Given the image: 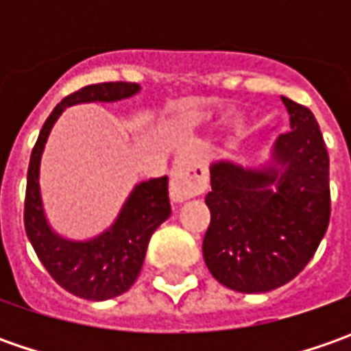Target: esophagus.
<instances>
[{
  "instance_id": "esophagus-1",
  "label": "esophagus",
  "mask_w": 351,
  "mask_h": 351,
  "mask_svg": "<svg viewBox=\"0 0 351 351\" xmlns=\"http://www.w3.org/2000/svg\"><path fill=\"white\" fill-rule=\"evenodd\" d=\"M207 187V176L203 169H197L193 166L182 164L180 168L171 173L169 182V197L173 203H183L191 197L203 193Z\"/></svg>"
}]
</instances>
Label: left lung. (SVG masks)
I'll use <instances>...</instances> for the list:
<instances>
[{"instance_id":"obj_1","label":"left lung","mask_w":351,"mask_h":351,"mask_svg":"<svg viewBox=\"0 0 351 351\" xmlns=\"http://www.w3.org/2000/svg\"><path fill=\"white\" fill-rule=\"evenodd\" d=\"M281 101L291 130L262 164H210L203 258L219 283L240 293H267L299 276L330 221V160L317 119L299 103Z\"/></svg>"}]
</instances>
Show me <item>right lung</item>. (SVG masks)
<instances>
[{
  "label": "right lung",
  "instance_id": "obj_1",
  "mask_svg": "<svg viewBox=\"0 0 351 351\" xmlns=\"http://www.w3.org/2000/svg\"><path fill=\"white\" fill-rule=\"evenodd\" d=\"M141 93L138 84L109 82L86 86L64 97L40 128L34 144L25 195V230L38 260L52 279L75 297L107 301L127 293L141 274L148 242L154 230L171 215L168 178L136 183L113 224L86 240L66 238L48 223L40 193V160L50 130L66 107L80 103H115Z\"/></svg>",
  "mask_w": 351,
  "mask_h": 351
}]
</instances>
